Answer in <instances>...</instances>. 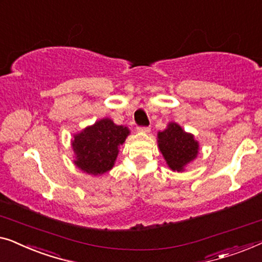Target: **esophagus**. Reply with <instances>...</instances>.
<instances>
[{
	"label": "esophagus",
	"instance_id": "1",
	"mask_svg": "<svg viewBox=\"0 0 262 262\" xmlns=\"http://www.w3.org/2000/svg\"><path fill=\"white\" fill-rule=\"evenodd\" d=\"M138 130L139 132H142V133H149V130H150V127H138Z\"/></svg>",
	"mask_w": 262,
	"mask_h": 262
}]
</instances>
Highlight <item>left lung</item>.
<instances>
[{"instance_id":"left-lung-1","label":"left lung","mask_w":262,"mask_h":262,"mask_svg":"<svg viewBox=\"0 0 262 262\" xmlns=\"http://www.w3.org/2000/svg\"><path fill=\"white\" fill-rule=\"evenodd\" d=\"M158 138L161 153L173 171H183L184 166L197 156L198 142L177 123H169L167 129L159 132Z\"/></svg>"}]
</instances>
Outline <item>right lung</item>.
<instances>
[{
	"instance_id": "obj_1",
	"label": "right lung",
	"mask_w": 262,
	"mask_h": 262,
	"mask_svg": "<svg viewBox=\"0 0 262 262\" xmlns=\"http://www.w3.org/2000/svg\"><path fill=\"white\" fill-rule=\"evenodd\" d=\"M129 134L127 127L117 126L109 119H103L75 136L72 148L75 164L89 174H102L114 166L119 147Z\"/></svg>"
}]
</instances>
